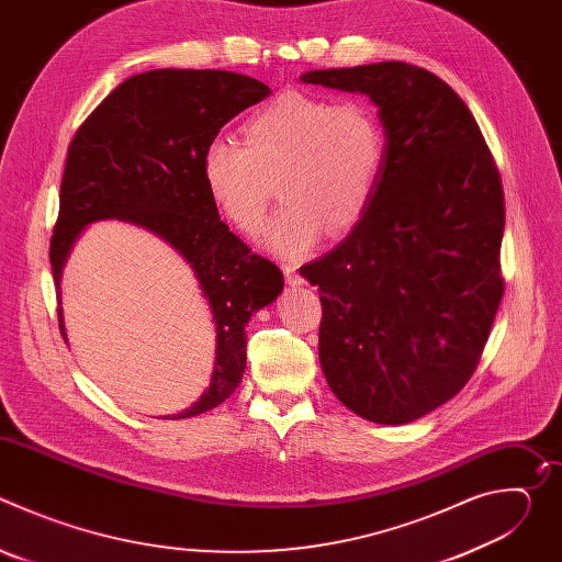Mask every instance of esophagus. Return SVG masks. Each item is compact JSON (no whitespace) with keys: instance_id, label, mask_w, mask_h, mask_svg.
<instances>
[{"instance_id":"obj_1","label":"esophagus","mask_w":562,"mask_h":562,"mask_svg":"<svg viewBox=\"0 0 562 562\" xmlns=\"http://www.w3.org/2000/svg\"><path fill=\"white\" fill-rule=\"evenodd\" d=\"M284 278H286V282L293 284V286H297V284L304 282V278L300 276V271H297L295 265H284Z\"/></svg>"}]
</instances>
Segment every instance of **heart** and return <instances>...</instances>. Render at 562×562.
Wrapping results in <instances>:
<instances>
[{"label":"heart","mask_w":562,"mask_h":562,"mask_svg":"<svg viewBox=\"0 0 562 562\" xmlns=\"http://www.w3.org/2000/svg\"><path fill=\"white\" fill-rule=\"evenodd\" d=\"M386 159V131L362 98L284 91L245 124V144L213 137L202 182L220 215L256 233L276 193L284 200L262 239L282 256L308 251L325 228L349 231L371 204Z\"/></svg>","instance_id":"heart-1"}]
</instances>
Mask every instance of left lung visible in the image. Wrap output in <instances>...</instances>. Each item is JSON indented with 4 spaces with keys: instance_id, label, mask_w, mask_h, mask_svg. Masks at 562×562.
Wrapping results in <instances>:
<instances>
[{
    "instance_id": "1",
    "label": "left lung",
    "mask_w": 562,
    "mask_h": 562,
    "mask_svg": "<svg viewBox=\"0 0 562 562\" xmlns=\"http://www.w3.org/2000/svg\"><path fill=\"white\" fill-rule=\"evenodd\" d=\"M364 93L386 131L371 204L331 254L300 267L323 302L319 364L353 414L405 425L473 375L505 293V193L471 111L405 61L308 70Z\"/></svg>"
}]
</instances>
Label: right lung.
<instances>
[{
  "instance_id": "add662e5",
  "label": "right lung",
  "mask_w": 562,
  "mask_h": 562,
  "mask_svg": "<svg viewBox=\"0 0 562 562\" xmlns=\"http://www.w3.org/2000/svg\"><path fill=\"white\" fill-rule=\"evenodd\" d=\"M271 89L231 70L159 68L128 77L77 128L64 167L50 237L57 317L59 278L77 235L98 220H128L159 235L191 265L215 323V362L198 403L173 416L215 409L247 367L245 325L271 304L284 278L228 231L202 182L204 146Z\"/></svg>"
}]
</instances>
